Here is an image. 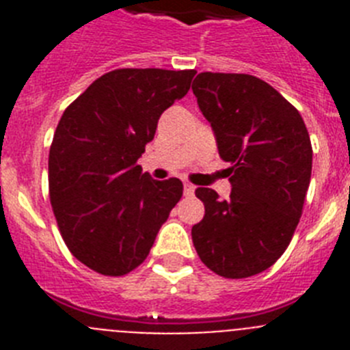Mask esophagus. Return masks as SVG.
<instances>
[{"label":"esophagus","instance_id":"obj_1","mask_svg":"<svg viewBox=\"0 0 350 350\" xmlns=\"http://www.w3.org/2000/svg\"><path fill=\"white\" fill-rule=\"evenodd\" d=\"M194 189H196V187H194L193 184H189V182H185V184H184V194H185V196H193Z\"/></svg>","mask_w":350,"mask_h":350}]
</instances>
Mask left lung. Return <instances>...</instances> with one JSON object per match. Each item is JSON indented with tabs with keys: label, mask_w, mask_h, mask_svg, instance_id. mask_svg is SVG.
Wrapping results in <instances>:
<instances>
[{
	"label": "left lung",
	"mask_w": 350,
	"mask_h": 350,
	"mask_svg": "<svg viewBox=\"0 0 350 350\" xmlns=\"http://www.w3.org/2000/svg\"><path fill=\"white\" fill-rule=\"evenodd\" d=\"M198 107L230 163L228 200L198 187L205 217L193 226L198 256L213 273L245 279L270 268L289 245L312 175L307 126L270 83L245 73L203 71Z\"/></svg>",
	"instance_id": "8db88e82"
}]
</instances>
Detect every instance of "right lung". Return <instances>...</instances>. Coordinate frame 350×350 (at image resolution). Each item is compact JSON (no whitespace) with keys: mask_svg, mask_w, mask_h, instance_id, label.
I'll return each mask as SVG.
<instances>
[{"mask_svg":"<svg viewBox=\"0 0 350 350\" xmlns=\"http://www.w3.org/2000/svg\"><path fill=\"white\" fill-rule=\"evenodd\" d=\"M194 75L120 68L64 110L49 152V196L64 243L91 270L120 277L140 267L182 198L178 178L154 180L138 157Z\"/></svg>","mask_w":350,"mask_h":350,"instance_id":"right-lung-1","label":"right lung"}]
</instances>
